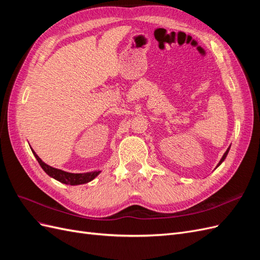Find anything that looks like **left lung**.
I'll use <instances>...</instances> for the list:
<instances>
[{"label": "left lung", "mask_w": 260, "mask_h": 260, "mask_svg": "<svg viewBox=\"0 0 260 260\" xmlns=\"http://www.w3.org/2000/svg\"><path fill=\"white\" fill-rule=\"evenodd\" d=\"M230 146H231V145H230ZM230 146H229V147H228V149H226V151H225V153H224V154H223V156H222V157H221V159H220V161H219V164H218V165H217V167H218V166H220V165H221V162H222V161H223V160H224V159H225V157H226V155H228V153H229V149H230ZM217 167H216V168H217Z\"/></svg>", "instance_id": "obj_1"}]
</instances>
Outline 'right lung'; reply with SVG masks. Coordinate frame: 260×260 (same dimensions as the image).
<instances>
[{"mask_svg":"<svg viewBox=\"0 0 260 260\" xmlns=\"http://www.w3.org/2000/svg\"><path fill=\"white\" fill-rule=\"evenodd\" d=\"M32 153L37 158L38 162L40 164V166L42 167V169L46 172V174H48L50 177L54 178L55 180L59 181V182H61V183L70 184V185L84 184V183L90 182V181H92L94 178H96L101 174L100 170L92 171V172H85V174H72V172H67L64 170L53 168V167L49 166V165H46L44 161H42V159L36 154L34 149H32Z\"/></svg>","mask_w":260,"mask_h":260,"instance_id":"add662e5","label":"right lung"}]
</instances>
